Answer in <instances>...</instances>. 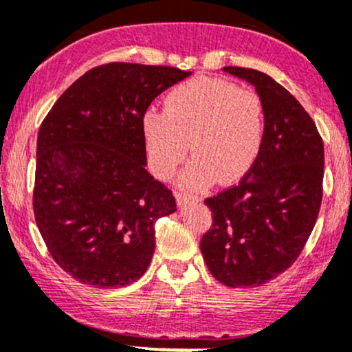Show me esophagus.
I'll return each mask as SVG.
<instances>
[{
    "label": "esophagus",
    "instance_id": "esophagus-1",
    "mask_svg": "<svg viewBox=\"0 0 352 352\" xmlns=\"http://www.w3.org/2000/svg\"><path fill=\"white\" fill-rule=\"evenodd\" d=\"M175 197L179 204H184V202H199L202 199L201 195L190 194V192H182V190H177Z\"/></svg>",
    "mask_w": 352,
    "mask_h": 352
}]
</instances>
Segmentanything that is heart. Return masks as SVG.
Segmentation results:
<instances>
[{"instance_id":"1","label":"heart","mask_w":352,"mask_h":352,"mask_svg":"<svg viewBox=\"0 0 352 352\" xmlns=\"http://www.w3.org/2000/svg\"><path fill=\"white\" fill-rule=\"evenodd\" d=\"M148 165L170 177L192 148L194 160L182 175L192 187L241 180L256 162L265 138V109L253 91L216 77H194L165 98L164 113L143 114Z\"/></svg>"}]
</instances>
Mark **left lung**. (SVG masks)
Segmentation results:
<instances>
[{"mask_svg":"<svg viewBox=\"0 0 352 352\" xmlns=\"http://www.w3.org/2000/svg\"><path fill=\"white\" fill-rule=\"evenodd\" d=\"M253 84L265 109V138L250 172L206 204L212 226L204 261L226 287H260L300 256L322 202L324 143L300 102L265 72L224 67Z\"/></svg>","mask_w":352,"mask_h":352,"instance_id":"1","label":"left lung"}]
</instances>
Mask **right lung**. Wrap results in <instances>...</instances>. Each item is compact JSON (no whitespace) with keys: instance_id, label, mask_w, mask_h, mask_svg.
<instances>
[{"instance_id":"1","label":"right lung","mask_w":352,"mask_h":352,"mask_svg":"<svg viewBox=\"0 0 352 352\" xmlns=\"http://www.w3.org/2000/svg\"><path fill=\"white\" fill-rule=\"evenodd\" d=\"M188 76L166 65H98L42 121L33 214L55 263L77 282L118 288L146 272L155 223L177 204L145 168L143 114Z\"/></svg>"}]
</instances>
